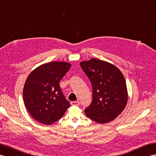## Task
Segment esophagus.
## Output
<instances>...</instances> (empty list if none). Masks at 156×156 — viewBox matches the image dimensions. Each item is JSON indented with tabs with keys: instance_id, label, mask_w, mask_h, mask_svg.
Segmentation results:
<instances>
[{
	"instance_id": "esophagus-1",
	"label": "esophagus",
	"mask_w": 156,
	"mask_h": 156,
	"mask_svg": "<svg viewBox=\"0 0 156 156\" xmlns=\"http://www.w3.org/2000/svg\"><path fill=\"white\" fill-rule=\"evenodd\" d=\"M71 105H79L80 102L76 101H71Z\"/></svg>"
}]
</instances>
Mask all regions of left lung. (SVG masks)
<instances>
[{"label": "left lung", "instance_id": "8db88e82", "mask_svg": "<svg viewBox=\"0 0 156 156\" xmlns=\"http://www.w3.org/2000/svg\"><path fill=\"white\" fill-rule=\"evenodd\" d=\"M92 86V101L84 110L87 117L100 124L112 121L125 109L128 92L125 78L112 64L97 58L80 62Z\"/></svg>", "mask_w": 156, "mask_h": 156}]
</instances>
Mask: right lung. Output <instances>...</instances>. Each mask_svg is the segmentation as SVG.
I'll list each match as a JSON object with an SVG mask.
<instances>
[{
  "label": "right lung",
  "mask_w": 156,
  "mask_h": 156,
  "mask_svg": "<svg viewBox=\"0 0 156 156\" xmlns=\"http://www.w3.org/2000/svg\"><path fill=\"white\" fill-rule=\"evenodd\" d=\"M70 67L66 62H51L38 66L27 77L23 101L28 112L38 122L51 125L70 106L59 85Z\"/></svg>",
  "instance_id": "right-lung-1"
}]
</instances>
